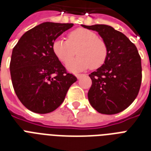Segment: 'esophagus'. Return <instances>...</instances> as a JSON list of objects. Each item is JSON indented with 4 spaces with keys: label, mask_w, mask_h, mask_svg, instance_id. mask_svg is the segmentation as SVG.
I'll use <instances>...</instances> for the list:
<instances>
[{
    "label": "esophagus",
    "mask_w": 151,
    "mask_h": 151,
    "mask_svg": "<svg viewBox=\"0 0 151 151\" xmlns=\"http://www.w3.org/2000/svg\"><path fill=\"white\" fill-rule=\"evenodd\" d=\"M83 76H84L83 73H77V74H76V77H77L78 79H80V78H81V77H83Z\"/></svg>",
    "instance_id": "esophagus-1"
}]
</instances>
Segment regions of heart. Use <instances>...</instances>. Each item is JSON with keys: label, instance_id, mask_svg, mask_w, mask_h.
Returning <instances> with one entry per match:
<instances>
[{"label": "heart", "instance_id": "heart-1", "mask_svg": "<svg viewBox=\"0 0 151 151\" xmlns=\"http://www.w3.org/2000/svg\"><path fill=\"white\" fill-rule=\"evenodd\" d=\"M52 52L63 63H66L75 54L78 56L69 61L66 68L71 72H78L88 67L99 68L108 55V47L103 38L95 32L85 28H78L70 32L67 40L56 38L52 45Z\"/></svg>", "mask_w": 151, "mask_h": 151}]
</instances>
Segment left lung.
I'll list each match as a JSON object with an SVG mask.
<instances>
[{
	"instance_id": "left-lung-1",
	"label": "left lung",
	"mask_w": 151,
	"mask_h": 151,
	"mask_svg": "<svg viewBox=\"0 0 151 151\" xmlns=\"http://www.w3.org/2000/svg\"><path fill=\"white\" fill-rule=\"evenodd\" d=\"M82 27L98 32L108 47L105 63L89 74L90 104L103 114L122 112L132 103L140 88L142 66L138 50L124 34L110 26Z\"/></svg>"
}]
</instances>
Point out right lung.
Segmentation results:
<instances>
[{"label":"right lung","instance_id":"add662e5","mask_svg":"<svg viewBox=\"0 0 151 151\" xmlns=\"http://www.w3.org/2000/svg\"><path fill=\"white\" fill-rule=\"evenodd\" d=\"M73 23L46 22L26 32L14 47L10 73L20 102L37 114L59 107L77 78L66 72L52 52V42Z\"/></svg>","mask_w":151,"mask_h":151}]
</instances>
